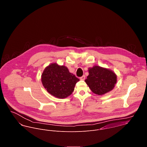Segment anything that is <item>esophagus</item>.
I'll use <instances>...</instances> for the list:
<instances>
[{"mask_svg": "<svg viewBox=\"0 0 147 147\" xmlns=\"http://www.w3.org/2000/svg\"><path fill=\"white\" fill-rule=\"evenodd\" d=\"M80 80H85V75L82 76V77H80Z\"/></svg>", "mask_w": 147, "mask_h": 147, "instance_id": "34e87169", "label": "esophagus"}]
</instances>
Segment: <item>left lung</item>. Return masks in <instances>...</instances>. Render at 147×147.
Segmentation results:
<instances>
[{"label": "left lung", "mask_w": 147, "mask_h": 147, "mask_svg": "<svg viewBox=\"0 0 147 147\" xmlns=\"http://www.w3.org/2000/svg\"><path fill=\"white\" fill-rule=\"evenodd\" d=\"M85 82L94 93L102 95L114 88L117 75L110 69L95 65L89 68V75Z\"/></svg>", "instance_id": "left-lung-1"}]
</instances>
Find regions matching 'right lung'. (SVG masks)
<instances>
[{
	"instance_id": "add662e5",
	"label": "right lung",
	"mask_w": 147,
	"mask_h": 147,
	"mask_svg": "<svg viewBox=\"0 0 147 147\" xmlns=\"http://www.w3.org/2000/svg\"><path fill=\"white\" fill-rule=\"evenodd\" d=\"M42 84L47 91L55 97L64 98L72 94L79 79L64 65L53 63L42 73Z\"/></svg>"
}]
</instances>
